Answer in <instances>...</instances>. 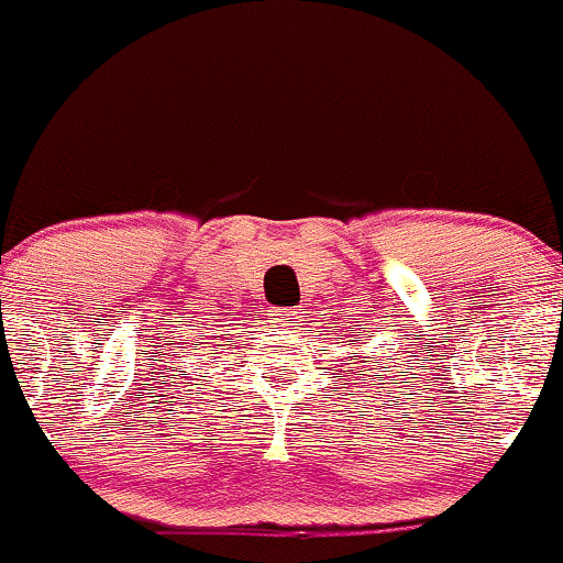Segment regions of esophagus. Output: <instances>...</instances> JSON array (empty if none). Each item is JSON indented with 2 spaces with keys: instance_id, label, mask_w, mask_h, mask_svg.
<instances>
[{
  "instance_id": "34e87169",
  "label": "esophagus",
  "mask_w": 563,
  "mask_h": 563,
  "mask_svg": "<svg viewBox=\"0 0 563 563\" xmlns=\"http://www.w3.org/2000/svg\"><path fill=\"white\" fill-rule=\"evenodd\" d=\"M274 317L276 322H279V328H289V330H295L300 322H303V311H300V308H279Z\"/></svg>"
}]
</instances>
